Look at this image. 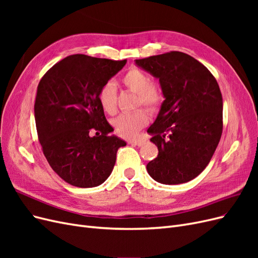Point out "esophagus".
I'll return each instance as SVG.
<instances>
[{
  "mask_svg": "<svg viewBox=\"0 0 258 258\" xmlns=\"http://www.w3.org/2000/svg\"><path fill=\"white\" fill-rule=\"evenodd\" d=\"M129 144H134V145H137V146H142L144 144V140H141V139H132V140H128L127 141Z\"/></svg>",
  "mask_w": 258,
  "mask_h": 258,
  "instance_id": "esophagus-1",
  "label": "esophagus"
}]
</instances>
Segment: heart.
I'll return each instance as SVG.
<instances>
[{
    "label": "heart",
    "instance_id": "heart-1",
    "mask_svg": "<svg viewBox=\"0 0 258 258\" xmlns=\"http://www.w3.org/2000/svg\"><path fill=\"white\" fill-rule=\"evenodd\" d=\"M121 84L127 90L137 93L136 106L147 108L151 113H157L165 102V90L158 81H152L142 69L131 67L121 76ZM98 100L102 110L110 115L117 111V88L112 81L105 82L98 92ZM150 120V115L144 108L121 114L113 119L115 131L122 138H132L144 128Z\"/></svg>",
    "mask_w": 258,
    "mask_h": 258
}]
</instances>
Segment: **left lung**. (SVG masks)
<instances>
[{
	"label": "left lung",
	"instance_id": "1",
	"mask_svg": "<svg viewBox=\"0 0 258 258\" xmlns=\"http://www.w3.org/2000/svg\"><path fill=\"white\" fill-rule=\"evenodd\" d=\"M159 79L165 102L147 132L158 147L147 172L161 184H181L208 166L223 132V99L213 74L181 51L137 59Z\"/></svg>",
	"mask_w": 258,
	"mask_h": 258
}]
</instances>
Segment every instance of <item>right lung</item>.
Listing matches in <instances>:
<instances>
[{"label":"right lung","mask_w":258,"mask_h":258,"mask_svg":"<svg viewBox=\"0 0 258 258\" xmlns=\"http://www.w3.org/2000/svg\"><path fill=\"white\" fill-rule=\"evenodd\" d=\"M127 60L72 54L52 66L37 86L34 116L38 141L49 166L76 187H95L110 176L118 148L98 92ZM96 132L95 137L91 132Z\"/></svg>","instance_id":"obj_1"}]
</instances>
